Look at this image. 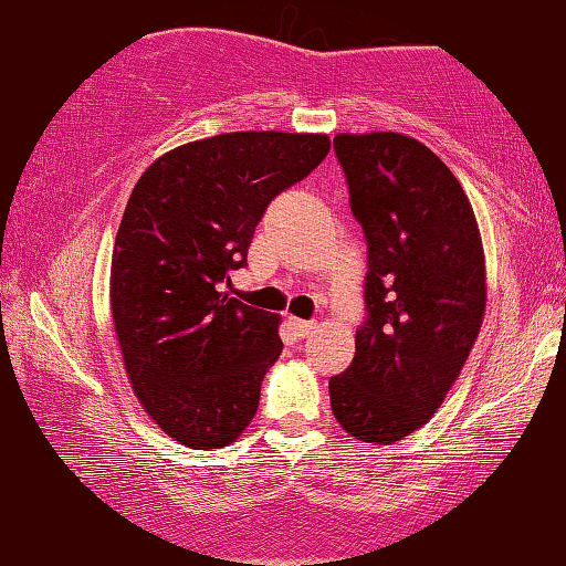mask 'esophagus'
Wrapping results in <instances>:
<instances>
[{
    "label": "esophagus",
    "instance_id": "obj_1",
    "mask_svg": "<svg viewBox=\"0 0 566 566\" xmlns=\"http://www.w3.org/2000/svg\"><path fill=\"white\" fill-rule=\"evenodd\" d=\"M290 327L297 337H310L312 332H317V322H304V319H290Z\"/></svg>",
    "mask_w": 566,
    "mask_h": 566
}]
</instances>
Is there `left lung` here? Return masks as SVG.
Segmentation results:
<instances>
[{"label": "left lung", "mask_w": 566, "mask_h": 566, "mask_svg": "<svg viewBox=\"0 0 566 566\" xmlns=\"http://www.w3.org/2000/svg\"><path fill=\"white\" fill-rule=\"evenodd\" d=\"M367 241L365 322L329 380L337 423L390 446L423 428L459 380L486 310L479 223L459 178L400 133L335 136Z\"/></svg>", "instance_id": "1"}]
</instances>
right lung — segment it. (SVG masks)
Wrapping results in <instances>:
<instances>
[{
    "instance_id": "1",
    "label": "right lung",
    "mask_w": 566,
    "mask_h": 566,
    "mask_svg": "<svg viewBox=\"0 0 566 566\" xmlns=\"http://www.w3.org/2000/svg\"><path fill=\"white\" fill-rule=\"evenodd\" d=\"M329 154L319 133L241 130L160 156L133 188L111 266V310L133 390L196 451L237 441L282 353L280 317L221 292L266 206Z\"/></svg>"
}]
</instances>
